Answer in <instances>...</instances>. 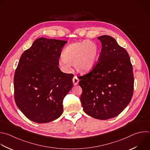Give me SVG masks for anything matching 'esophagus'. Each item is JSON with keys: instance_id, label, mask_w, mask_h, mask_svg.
I'll return each instance as SVG.
<instances>
[{"instance_id": "esophagus-1", "label": "esophagus", "mask_w": 150, "mask_h": 150, "mask_svg": "<svg viewBox=\"0 0 150 150\" xmlns=\"http://www.w3.org/2000/svg\"><path fill=\"white\" fill-rule=\"evenodd\" d=\"M72 81H73L74 85H78V82H79V79L77 78L76 76H75L73 78Z\"/></svg>"}]
</instances>
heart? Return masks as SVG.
Returning <instances> with one entry per match:
<instances>
[{"instance_id":"obj_1","label":"heart","mask_w":150,"mask_h":150,"mask_svg":"<svg viewBox=\"0 0 150 150\" xmlns=\"http://www.w3.org/2000/svg\"><path fill=\"white\" fill-rule=\"evenodd\" d=\"M99 55V48L93 42L86 40L69 45L64 50L59 64L64 69L74 65L77 72L86 74L96 66Z\"/></svg>"}]
</instances>
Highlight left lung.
I'll use <instances>...</instances> for the list:
<instances>
[{"label":"left lung","mask_w":150,"mask_h":150,"mask_svg":"<svg viewBox=\"0 0 150 150\" xmlns=\"http://www.w3.org/2000/svg\"><path fill=\"white\" fill-rule=\"evenodd\" d=\"M98 39L102 44L98 62L89 73L79 76L80 97L84 112L98 120L118 115L128 105L134 91V75L129 56L108 35Z\"/></svg>","instance_id":"8db88e82"}]
</instances>
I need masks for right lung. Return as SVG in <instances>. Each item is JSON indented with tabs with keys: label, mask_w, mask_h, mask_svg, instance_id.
Segmentation results:
<instances>
[{
	"label": "right lung",
	"mask_w": 150,
	"mask_h": 150,
	"mask_svg": "<svg viewBox=\"0 0 150 150\" xmlns=\"http://www.w3.org/2000/svg\"><path fill=\"white\" fill-rule=\"evenodd\" d=\"M66 40L40 38L22 54L14 75L17 107L30 121L47 123L63 112V100L73 86L72 74L59 69Z\"/></svg>",
	"instance_id": "1"
}]
</instances>
